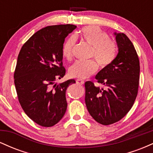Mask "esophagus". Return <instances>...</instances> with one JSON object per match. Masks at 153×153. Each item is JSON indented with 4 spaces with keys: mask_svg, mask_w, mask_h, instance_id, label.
Listing matches in <instances>:
<instances>
[{
    "mask_svg": "<svg viewBox=\"0 0 153 153\" xmlns=\"http://www.w3.org/2000/svg\"><path fill=\"white\" fill-rule=\"evenodd\" d=\"M76 83L78 84V85H83L84 81H83V80H80V79H77V80H76Z\"/></svg>",
    "mask_w": 153,
    "mask_h": 153,
    "instance_id": "1",
    "label": "esophagus"
}]
</instances>
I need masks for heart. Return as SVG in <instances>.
<instances>
[{"label":"heart","mask_w":153,"mask_h":153,"mask_svg":"<svg viewBox=\"0 0 153 153\" xmlns=\"http://www.w3.org/2000/svg\"><path fill=\"white\" fill-rule=\"evenodd\" d=\"M80 38L91 46V57H94L101 68L108 66L114 61L117 54V47L112 40L108 39L106 33L95 26L84 27L80 32ZM75 37H78V35ZM75 44L74 37L68 39L62 48V54L67 59L73 57V48ZM99 65L94 60L82 62L77 61L69 69L72 78L85 79L96 73Z\"/></svg>","instance_id":"heart-1"}]
</instances>
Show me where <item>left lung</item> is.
Here are the masks:
<instances>
[{
  "mask_svg": "<svg viewBox=\"0 0 153 153\" xmlns=\"http://www.w3.org/2000/svg\"><path fill=\"white\" fill-rule=\"evenodd\" d=\"M118 54L108 66L96 75L106 89L85 83L87 109L95 120L103 125L118 122L132 107L138 92L140 61L134 45L124 33H114Z\"/></svg>",
  "mask_w": 153,
  "mask_h": 153,
  "instance_id": "obj_1",
  "label": "left lung"
}]
</instances>
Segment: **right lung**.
Masks as SVG:
<instances>
[{
  "label": "right lung",
  "instance_id": "obj_1",
  "mask_svg": "<svg viewBox=\"0 0 153 153\" xmlns=\"http://www.w3.org/2000/svg\"><path fill=\"white\" fill-rule=\"evenodd\" d=\"M75 28L72 24L43 28L27 40L19 54L14 72L19 101L26 114L42 127H52L65 114L66 90L75 80L59 85L55 80L65 75L63 44Z\"/></svg>",
  "mask_w": 153,
  "mask_h": 153
}]
</instances>
